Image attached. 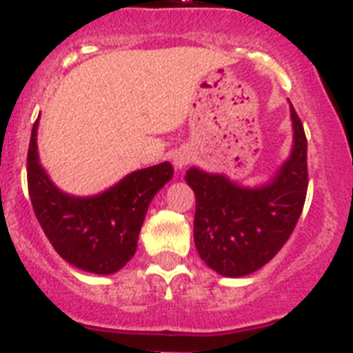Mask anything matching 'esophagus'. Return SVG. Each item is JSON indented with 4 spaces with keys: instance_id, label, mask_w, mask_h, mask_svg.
I'll return each mask as SVG.
<instances>
[{
    "instance_id": "esophagus-1",
    "label": "esophagus",
    "mask_w": 353,
    "mask_h": 353,
    "mask_svg": "<svg viewBox=\"0 0 353 353\" xmlns=\"http://www.w3.org/2000/svg\"><path fill=\"white\" fill-rule=\"evenodd\" d=\"M192 161V153L190 151H179V153L174 157V165H176V169H183L186 165Z\"/></svg>"
}]
</instances>
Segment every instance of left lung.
Wrapping results in <instances>:
<instances>
[{"instance_id":"8db88e82","label":"left lung","mask_w":353,"mask_h":353,"mask_svg":"<svg viewBox=\"0 0 353 353\" xmlns=\"http://www.w3.org/2000/svg\"><path fill=\"white\" fill-rule=\"evenodd\" d=\"M292 154L271 183L243 188L220 174L186 172L195 192L193 239L200 259L221 276L241 278L274 259L294 232L307 192V141L290 105Z\"/></svg>"}]
</instances>
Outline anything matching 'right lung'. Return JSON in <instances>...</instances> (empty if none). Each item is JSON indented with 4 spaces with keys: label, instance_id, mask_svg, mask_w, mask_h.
I'll return each mask as SVG.
<instances>
[{
    "label": "right lung",
    "instance_id": "obj_1",
    "mask_svg": "<svg viewBox=\"0 0 353 353\" xmlns=\"http://www.w3.org/2000/svg\"><path fill=\"white\" fill-rule=\"evenodd\" d=\"M38 119L28 149V192L37 220L61 259L94 274H112L135 255L149 202L172 179L169 161L135 170L100 195L59 192L38 161Z\"/></svg>",
    "mask_w": 353,
    "mask_h": 353
}]
</instances>
